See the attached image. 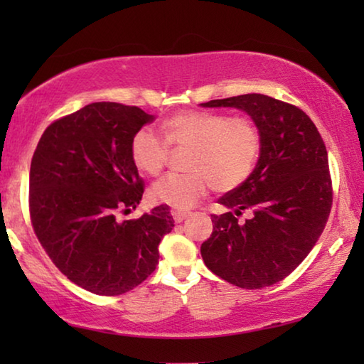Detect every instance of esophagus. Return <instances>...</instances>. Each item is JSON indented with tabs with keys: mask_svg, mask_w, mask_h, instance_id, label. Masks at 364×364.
Returning <instances> with one entry per match:
<instances>
[{
	"mask_svg": "<svg viewBox=\"0 0 364 364\" xmlns=\"http://www.w3.org/2000/svg\"><path fill=\"white\" fill-rule=\"evenodd\" d=\"M171 215H173V220L176 221V223H181V221L186 220L191 213L184 212V210H173L171 212Z\"/></svg>",
	"mask_w": 364,
	"mask_h": 364,
	"instance_id": "1",
	"label": "esophagus"
}]
</instances>
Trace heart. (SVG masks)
Segmentation results:
<instances>
[{
	"label": "heart",
	"instance_id": "heart-1",
	"mask_svg": "<svg viewBox=\"0 0 364 364\" xmlns=\"http://www.w3.org/2000/svg\"><path fill=\"white\" fill-rule=\"evenodd\" d=\"M164 136L143 127L130 141V156L141 173L156 176L168 162L170 147L188 149L186 173H168L152 184L159 204L186 210L208 189L228 193L249 180L260 154L262 136L255 122L244 115L210 110H183L162 123Z\"/></svg>",
	"mask_w": 364,
	"mask_h": 364
}]
</instances>
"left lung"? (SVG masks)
Instances as JSON below:
<instances>
[{
  "instance_id": "1",
  "label": "left lung",
  "mask_w": 364,
  "mask_h": 364,
  "mask_svg": "<svg viewBox=\"0 0 364 364\" xmlns=\"http://www.w3.org/2000/svg\"><path fill=\"white\" fill-rule=\"evenodd\" d=\"M202 106L245 110L262 136L260 159L249 180L220 197L230 210L212 215L213 232L200 245L202 258L237 287L276 284L305 260L328 223L334 191L324 141L300 107L264 95ZM244 211L251 218L239 222Z\"/></svg>"
}]
</instances>
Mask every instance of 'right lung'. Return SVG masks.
Wrapping results in <instances>:
<instances>
[{"mask_svg": "<svg viewBox=\"0 0 364 364\" xmlns=\"http://www.w3.org/2000/svg\"><path fill=\"white\" fill-rule=\"evenodd\" d=\"M154 119L136 106L93 102L41 134L30 165L28 212L41 247L73 284L97 295L139 286L175 226L168 205L119 220L139 204L144 181L130 141Z\"/></svg>", "mask_w": 364, "mask_h": 364, "instance_id": "add662e5", "label": "right lung"}]
</instances>
